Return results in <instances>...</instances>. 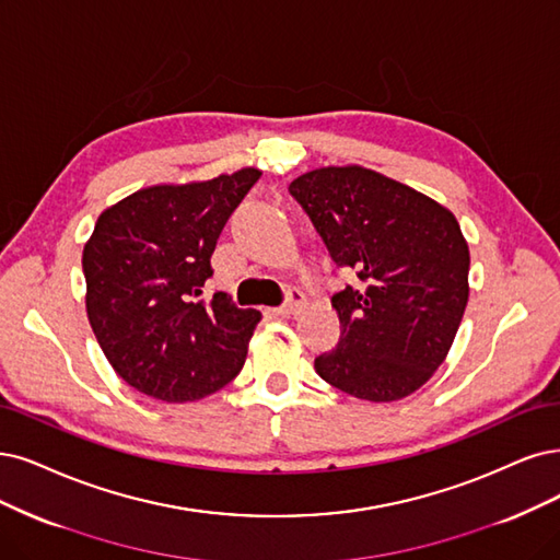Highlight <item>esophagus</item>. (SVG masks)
<instances>
[{
    "label": "esophagus",
    "instance_id": "esophagus-1",
    "mask_svg": "<svg viewBox=\"0 0 560 560\" xmlns=\"http://www.w3.org/2000/svg\"><path fill=\"white\" fill-rule=\"evenodd\" d=\"M302 306H304V295L300 291H288L285 302L275 308V314L277 316H293V314L300 312Z\"/></svg>",
    "mask_w": 560,
    "mask_h": 560
}]
</instances>
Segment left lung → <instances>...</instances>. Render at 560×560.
<instances>
[{
  "mask_svg": "<svg viewBox=\"0 0 560 560\" xmlns=\"http://www.w3.org/2000/svg\"><path fill=\"white\" fill-rule=\"evenodd\" d=\"M329 256L355 281L332 295L341 335L318 376L366 401L420 389L457 337L468 302V244L450 210L381 173L346 165L288 186Z\"/></svg>",
  "mask_w": 560,
  "mask_h": 560,
  "instance_id": "left-lung-1",
  "label": "left lung"
}]
</instances>
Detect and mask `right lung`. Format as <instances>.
I'll return each instance as SVG.
<instances>
[{
  "instance_id": "right-lung-1",
  "label": "right lung",
  "mask_w": 560,
  "mask_h": 560,
  "mask_svg": "<svg viewBox=\"0 0 560 560\" xmlns=\"http://www.w3.org/2000/svg\"><path fill=\"white\" fill-rule=\"evenodd\" d=\"M260 175L150 186L98 217L82 252L88 318L117 376L142 395L196 401L242 371L260 314L221 291L205 300L202 288L225 221Z\"/></svg>"
}]
</instances>
